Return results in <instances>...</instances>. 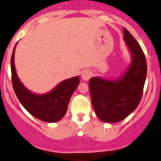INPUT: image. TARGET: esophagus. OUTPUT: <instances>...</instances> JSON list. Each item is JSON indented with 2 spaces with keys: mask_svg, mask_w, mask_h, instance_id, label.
I'll return each instance as SVG.
<instances>
[{
  "mask_svg": "<svg viewBox=\"0 0 161 161\" xmlns=\"http://www.w3.org/2000/svg\"><path fill=\"white\" fill-rule=\"evenodd\" d=\"M91 76H92V73L88 70H85L81 72V78L84 80H88L91 77Z\"/></svg>",
  "mask_w": 161,
  "mask_h": 161,
  "instance_id": "obj_1",
  "label": "esophagus"
}]
</instances>
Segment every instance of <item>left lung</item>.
<instances>
[{"label":"left lung","mask_w":161,"mask_h":161,"mask_svg":"<svg viewBox=\"0 0 161 161\" xmlns=\"http://www.w3.org/2000/svg\"><path fill=\"white\" fill-rule=\"evenodd\" d=\"M124 41L131 54V62L120 78L92 77L89 80L91 101L102 122L118 123L136 109L143 95L147 76V62L139 44L126 28Z\"/></svg>","instance_id":"1"}]
</instances>
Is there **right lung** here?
I'll return each instance as SVG.
<instances>
[{"instance_id": "obj_1", "label": "right lung", "mask_w": 161, "mask_h": 161, "mask_svg": "<svg viewBox=\"0 0 161 161\" xmlns=\"http://www.w3.org/2000/svg\"><path fill=\"white\" fill-rule=\"evenodd\" d=\"M14 47L11 57L12 84L18 100L31 115L46 123H55L66 114L72 94L79 85V76L63 80L51 92L35 94L27 89L21 82L14 66Z\"/></svg>"}]
</instances>
